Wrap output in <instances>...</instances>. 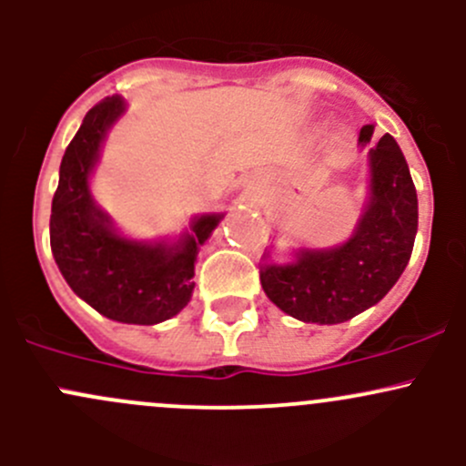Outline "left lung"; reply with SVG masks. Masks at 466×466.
Wrapping results in <instances>:
<instances>
[{
    "instance_id": "obj_1",
    "label": "left lung",
    "mask_w": 466,
    "mask_h": 466,
    "mask_svg": "<svg viewBox=\"0 0 466 466\" xmlns=\"http://www.w3.org/2000/svg\"><path fill=\"white\" fill-rule=\"evenodd\" d=\"M372 135V124L360 128L370 194L351 237L336 248H298L286 263L272 261L270 250L263 255V293L295 320H351L380 302L410 261L420 216L415 185L392 135L374 144Z\"/></svg>"
}]
</instances>
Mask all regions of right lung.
<instances>
[{
  "label": "right lung",
  "mask_w": 466,
  "mask_h": 466,
  "mask_svg": "<svg viewBox=\"0 0 466 466\" xmlns=\"http://www.w3.org/2000/svg\"><path fill=\"white\" fill-rule=\"evenodd\" d=\"M126 101L107 96L92 107L60 162L51 203V252L69 289L101 316L124 324H157L177 316L194 293L200 248L225 214H198L173 238L137 241L115 228L94 203L89 180Z\"/></svg>",
  "instance_id": "add662e5"
}]
</instances>
